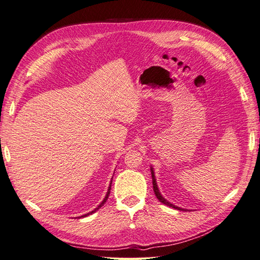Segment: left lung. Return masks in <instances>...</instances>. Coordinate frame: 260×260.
Returning a JSON list of instances; mask_svg holds the SVG:
<instances>
[{"label": "left lung", "instance_id": "1", "mask_svg": "<svg viewBox=\"0 0 260 260\" xmlns=\"http://www.w3.org/2000/svg\"><path fill=\"white\" fill-rule=\"evenodd\" d=\"M151 172H152V179H153V188H154V193H155V195H156V198L158 199V201H159V202H161L162 204H165V205L169 206V207L176 208V209H179V210H185V209H183V208H180V207H177V206H175V205H172L171 203H169L167 200H165V199L162 198V195L160 194V192H159V190H158V187H157V183H156V179H155V175H154V170H153V168H151Z\"/></svg>", "mask_w": 260, "mask_h": 260}]
</instances>
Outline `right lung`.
Returning a JSON list of instances; mask_svg holds the SVG:
<instances>
[{"label": "right lung", "instance_id": "right-lung-1", "mask_svg": "<svg viewBox=\"0 0 260 260\" xmlns=\"http://www.w3.org/2000/svg\"><path fill=\"white\" fill-rule=\"evenodd\" d=\"M112 181H113V179L111 180V183H109V187H108V191H107V193H106V196H105V199L103 200V202H102L101 204H100V205L95 208V209H94V210H92L91 212H89V214H85V215H83V216H81V217H86V216H89V215H91V214H93V212H95L98 209H100L102 206H103L104 205V204H105V202L107 201V199H108V196H109V193H111V187H112Z\"/></svg>", "mask_w": 260, "mask_h": 260}]
</instances>
